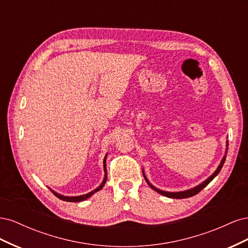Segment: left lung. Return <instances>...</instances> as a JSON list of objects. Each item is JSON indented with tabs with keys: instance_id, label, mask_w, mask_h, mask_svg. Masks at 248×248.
<instances>
[{
	"instance_id": "obj_1",
	"label": "left lung",
	"mask_w": 248,
	"mask_h": 248,
	"mask_svg": "<svg viewBox=\"0 0 248 248\" xmlns=\"http://www.w3.org/2000/svg\"><path fill=\"white\" fill-rule=\"evenodd\" d=\"M228 146H229V141L227 140V149H226V153H224V155H223V157H222V159H221V161H220V164L218 166V168L216 169V170L213 172V174H212L211 176L208 177V178L205 180L204 182H202L201 184L197 185L196 187H192V188H190V189L183 190V191H175V192L164 191V190H161V189L156 188L155 186H153L151 183L149 182L148 178H147V177H146V175H145V171H144V170H142V175H144V178H145V180H146V182L148 183V185H149L150 187H151V188H152L153 190H155V191H157L158 193L162 194V196H164V197H168V198H170V199H186V198L193 197V196H196L197 193H199L202 188H204V187H206L210 182H211L212 180H213L217 175H218V172L220 171V170H221V168H222V166H223V163H224V161H226V158H227Z\"/></svg>"
}]
</instances>
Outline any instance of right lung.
Masks as SVG:
<instances>
[{
  "instance_id": "right-lung-1",
  "label": "right lung",
  "mask_w": 248,
  "mask_h": 248,
  "mask_svg": "<svg viewBox=\"0 0 248 248\" xmlns=\"http://www.w3.org/2000/svg\"><path fill=\"white\" fill-rule=\"evenodd\" d=\"M107 156H108V154L106 155V157H104V159H103V170H104V178H103V181L101 182V184H100L98 187H97V188H95V189H94V190H92L91 192H88V193H86V194H81V196H77V197H67V196H63V194H60V193L56 192L55 190H52L51 188H49V189L51 190V192L54 193L57 198H59L60 200H62V201H65V202H81V201H85V200L89 199L90 197H92L95 192L101 190V189H102V187L104 186V184H106V182H107V179H108V174H107V166H106V162H107Z\"/></svg>"
}]
</instances>
